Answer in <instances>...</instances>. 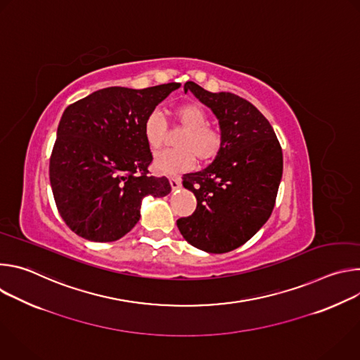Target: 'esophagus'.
<instances>
[{
	"label": "esophagus",
	"mask_w": 360,
	"mask_h": 360,
	"mask_svg": "<svg viewBox=\"0 0 360 360\" xmlns=\"http://www.w3.org/2000/svg\"><path fill=\"white\" fill-rule=\"evenodd\" d=\"M169 184L172 189H178L182 186V181L179 178H169Z\"/></svg>",
	"instance_id": "1"
}]
</instances>
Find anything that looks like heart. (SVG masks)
Listing matches in <instances>:
<instances>
[{
  "label": "heart",
  "instance_id": "obj_1",
  "mask_svg": "<svg viewBox=\"0 0 360 360\" xmlns=\"http://www.w3.org/2000/svg\"><path fill=\"white\" fill-rule=\"evenodd\" d=\"M174 120L185 134L178 141L175 150L161 152L153 160V171L161 175H179L191 169L195 157L200 162H212L224 148V135L210 127V115L198 104H182L174 110ZM143 138L152 150L162 148L167 127L160 112H150L143 122Z\"/></svg>",
  "mask_w": 360,
  "mask_h": 360
}]
</instances>
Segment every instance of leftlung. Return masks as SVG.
Returning a JSON list of instances; mask_svg holds the SVG:
<instances>
[{"mask_svg":"<svg viewBox=\"0 0 360 360\" xmlns=\"http://www.w3.org/2000/svg\"><path fill=\"white\" fill-rule=\"evenodd\" d=\"M184 89L217 115L224 148L208 168L182 176V185L196 198V210L176 225L192 246L225 253L249 240L269 219L282 179V148L269 121L249 101L231 92H210L192 81Z\"/></svg>","mask_w":360,"mask_h":360,"instance_id":"left-lung-1","label":"left lung"}]
</instances>
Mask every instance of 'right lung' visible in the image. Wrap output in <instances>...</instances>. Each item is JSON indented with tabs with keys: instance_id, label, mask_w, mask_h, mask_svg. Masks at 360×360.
<instances>
[{
	"instance_id": "obj_1",
	"label": "right lung",
	"mask_w": 360,
	"mask_h": 360,
	"mask_svg": "<svg viewBox=\"0 0 360 360\" xmlns=\"http://www.w3.org/2000/svg\"><path fill=\"white\" fill-rule=\"evenodd\" d=\"M179 86H110L67 107L49 158V182L61 218L78 236L117 240L139 221L142 198L171 192L165 176L149 175L152 153L142 128Z\"/></svg>"
}]
</instances>
